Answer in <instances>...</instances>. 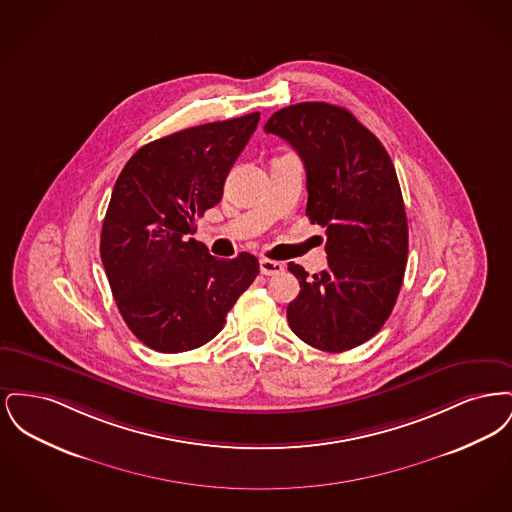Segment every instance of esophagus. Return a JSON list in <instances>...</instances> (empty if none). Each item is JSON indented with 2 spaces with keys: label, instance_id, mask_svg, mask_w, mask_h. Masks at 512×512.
Returning <instances> with one entry per match:
<instances>
[{
  "label": "esophagus",
  "instance_id": "34e87169",
  "mask_svg": "<svg viewBox=\"0 0 512 512\" xmlns=\"http://www.w3.org/2000/svg\"><path fill=\"white\" fill-rule=\"evenodd\" d=\"M259 268H261V274H265V276H274V274L284 272V265L282 263L270 261V259H261L259 261Z\"/></svg>",
  "mask_w": 512,
  "mask_h": 512
}]
</instances>
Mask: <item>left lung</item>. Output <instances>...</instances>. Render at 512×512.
Segmentation results:
<instances>
[{"mask_svg":"<svg viewBox=\"0 0 512 512\" xmlns=\"http://www.w3.org/2000/svg\"><path fill=\"white\" fill-rule=\"evenodd\" d=\"M307 171V217L326 228L328 268L309 276L290 263L301 292L288 305L299 340L341 353L370 340L388 320L403 284L409 226L386 147L347 109L305 101L267 124Z\"/></svg>","mask_w":512,"mask_h":512,"instance_id":"obj_1","label":"left lung"}]
</instances>
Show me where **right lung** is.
Wrapping results in <instances>:
<instances>
[{
  "instance_id": "obj_1",
  "label": "right lung",
  "mask_w": 512,
  "mask_h": 512,
  "mask_svg": "<svg viewBox=\"0 0 512 512\" xmlns=\"http://www.w3.org/2000/svg\"><path fill=\"white\" fill-rule=\"evenodd\" d=\"M259 113L186 128L140 147L124 165L103 219L99 253L132 334L159 353L213 340L259 274L251 253L217 259L192 238L222 199L224 180Z\"/></svg>"
}]
</instances>
